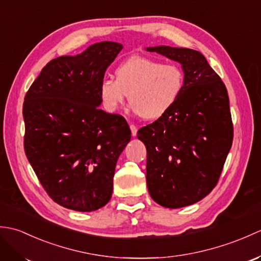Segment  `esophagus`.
Segmentation results:
<instances>
[{
	"label": "esophagus",
	"instance_id": "obj_1",
	"mask_svg": "<svg viewBox=\"0 0 261 261\" xmlns=\"http://www.w3.org/2000/svg\"><path fill=\"white\" fill-rule=\"evenodd\" d=\"M130 130H131V135H132V137H136V136H137V131H138L137 126H136L135 124H130Z\"/></svg>",
	"mask_w": 261,
	"mask_h": 261
}]
</instances>
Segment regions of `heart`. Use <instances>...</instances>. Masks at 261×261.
Instances as JSON below:
<instances>
[{"label":"heart","mask_w":261,"mask_h":261,"mask_svg":"<svg viewBox=\"0 0 261 261\" xmlns=\"http://www.w3.org/2000/svg\"><path fill=\"white\" fill-rule=\"evenodd\" d=\"M114 76L115 81L105 79L99 84L104 109L116 112L129 95L134 113L146 120H157L167 113L179 98L185 83L179 66L142 56L124 60Z\"/></svg>","instance_id":"heart-1"}]
</instances>
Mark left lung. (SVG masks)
Returning <instances> with one entry per match:
<instances>
[{
  "instance_id": "obj_1",
  "label": "left lung",
  "mask_w": 261,
  "mask_h": 261,
  "mask_svg": "<svg viewBox=\"0 0 261 261\" xmlns=\"http://www.w3.org/2000/svg\"><path fill=\"white\" fill-rule=\"evenodd\" d=\"M179 63L185 83L162 118L138 131L147 148V186L154 202L179 208L215 187L233 140L229 96L203 55L188 48H146Z\"/></svg>"
}]
</instances>
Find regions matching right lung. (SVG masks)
Returning a JSON list of instances; mask_svg holds the SVG:
<instances>
[{
    "label": "right lung",
    "mask_w": 261,
    "mask_h": 261,
    "mask_svg": "<svg viewBox=\"0 0 261 261\" xmlns=\"http://www.w3.org/2000/svg\"><path fill=\"white\" fill-rule=\"evenodd\" d=\"M122 48L102 41L53 59L25 94L27 158L48 195L66 208L92 212L112 196L116 162L131 131L123 116L97 108L98 88Z\"/></svg>",
    "instance_id": "add662e5"
}]
</instances>
